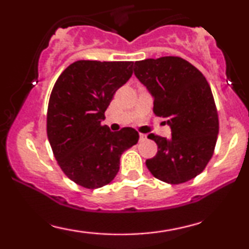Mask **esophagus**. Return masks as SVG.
Instances as JSON below:
<instances>
[{"label": "esophagus", "instance_id": "34e87169", "mask_svg": "<svg viewBox=\"0 0 249 249\" xmlns=\"http://www.w3.org/2000/svg\"><path fill=\"white\" fill-rule=\"evenodd\" d=\"M144 139H146V134L139 133V141H144Z\"/></svg>", "mask_w": 249, "mask_h": 249}]
</instances>
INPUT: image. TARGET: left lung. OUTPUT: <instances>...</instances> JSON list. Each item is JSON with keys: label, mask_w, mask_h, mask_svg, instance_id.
I'll list each match as a JSON object with an SVG mask.
<instances>
[{"label": "left lung", "mask_w": 249, "mask_h": 249, "mask_svg": "<svg viewBox=\"0 0 249 249\" xmlns=\"http://www.w3.org/2000/svg\"><path fill=\"white\" fill-rule=\"evenodd\" d=\"M134 75L153 96V112L166 118L172 138L148 134L158 152L147 159L153 177L167 184L196 178L212 158L219 118L207 79L181 57L165 56L134 63Z\"/></svg>", "instance_id": "obj_1"}]
</instances>
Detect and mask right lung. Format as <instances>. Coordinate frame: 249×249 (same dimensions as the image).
Instances as JSON below:
<instances>
[{"label": "right lung", "instance_id": "1", "mask_svg": "<svg viewBox=\"0 0 249 249\" xmlns=\"http://www.w3.org/2000/svg\"><path fill=\"white\" fill-rule=\"evenodd\" d=\"M133 62L77 61L58 77L51 91L47 134L57 164L79 186L110 184L125 150L138 142L132 127L111 132L102 125L113 95L132 76Z\"/></svg>", "mask_w": 249, "mask_h": 249}]
</instances>
